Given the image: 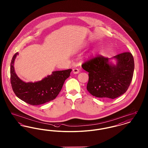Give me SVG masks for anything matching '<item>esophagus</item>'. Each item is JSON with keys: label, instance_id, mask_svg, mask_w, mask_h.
I'll use <instances>...</instances> for the list:
<instances>
[{"label": "esophagus", "instance_id": "esophagus-1", "mask_svg": "<svg viewBox=\"0 0 148 148\" xmlns=\"http://www.w3.org/2000/svg\"><path fill=\"white\" fill-rule=\"evenodd\" d=\"M79 69H77V68H74L73 69V73H74V74H77V73H79Z\"/></svg>", "mask_w": 148, "mask_h": 148}]
</instances>
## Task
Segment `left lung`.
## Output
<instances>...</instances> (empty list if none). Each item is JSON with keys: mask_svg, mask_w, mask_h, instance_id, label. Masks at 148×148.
I'll list each match as a JSON object with an SVG mask.
<instances>
[{"mask_svg": "<svg viewBox=\"0 0 148 148\" xmlns=\"http://www.w3.org/2000/svg\"><path fill=\"white\" fill-rule=\"evenodd\" d=\"M116 65L110 59L101 55L85 62L83 69L89 73L86 89L92 95L107 99L118 98L127 92L132 80L134 58L126 51L114 56Z\"/></svg>", "mask_w": 148, "mask_h": 148, "instance_id": "left-lung-1", "label": "left lung"}]
</instances>
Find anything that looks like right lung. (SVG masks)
Segmentation results:
<instances>
[{"instance_id": "add662e5", "label": "right lung", "mask_w": 148, "mask_h": 148, "mask_svg": "<svg viewBox=\"0 0 148 148\" xmlns=\"http://www.w3.org/2000/svg\"><path fill=\"white\" fill-rule=\"evenodd\" d=\"M17 55L18 53L14 54L10 63V83L16 96L32 106L43 104L56 98L72 69L55 71L40 81L25 83L14 71V60Z\"/></svg>"}]
</instances>
